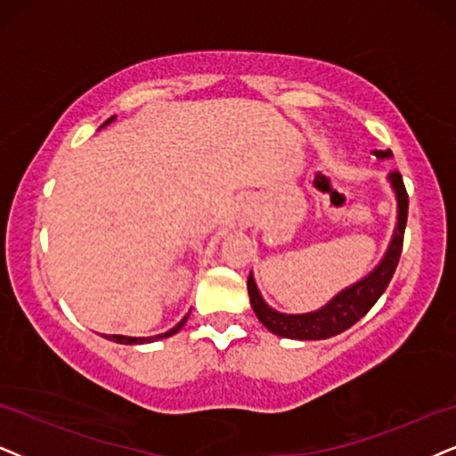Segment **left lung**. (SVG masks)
Instances as JSON below:
<instances>
[{"mask_svg":"<svg viewBox=\"0 0 456 456\" xmlns=\"http://www.w3.org/2000/svg\"><path fill=\"white\" fill-rule=\"evenodd\" d=\"M379 159L391 158V151H374ZM389 183L395 191L397 200V223L394 238L389 241L387 252L381 258V263L374 267L366 278L357 280L355 284L338 292L337 297L330 298L324 307L311 311V314H280L271 309L265 298L258 292L256 281L252 273L248 275V295H250V305L255 309L256 318L269 332L278 334L284 338H298V341H320V338H330L334 334H341L362 320L372 305L381 298L385 288L389 286L394 278L397 261L402 255V244H404V229L408 218V193L402 181L400 172H389Z\"/></svg>","mask_w":456,"mask_h":456,"instance_id":"obj_1","label":"left lung"}]
</instances>
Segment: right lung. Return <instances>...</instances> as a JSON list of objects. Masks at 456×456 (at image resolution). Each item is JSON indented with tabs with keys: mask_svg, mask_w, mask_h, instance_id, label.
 Returning <instances> with one entry per match:
<instances>
[{
	"mask_svg": "<svg viewBox=\"0 0 456 456\" xmlns=\"http://www.w3.org/2000/svg\"><path fill=\"white\" fill-rule=\"evenodd\" d=\"M113 119H115V115H113V118H109L107 122L101 126V128H105L107 124H111V122H113ZM187 318H189V314H187L185 318H183L181 322H178V324H176L175 328H170L168 332H164V334H155V337H124V334H102V337L109 338V341L122 343V345H142V343H153V341H158V338H168V337H172V334H176L178 330H181L183 326H185Z\"/></svg>",
	"mask_w": 456,
	"mask_h": 456,
	"instance_id": "add662e5",
	"label": "right lung"
}]
</instances>
